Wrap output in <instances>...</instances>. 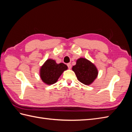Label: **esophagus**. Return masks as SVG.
I'll return each instance as SVG.
<instances>
[{
	"label": "esophagus",
	"mask_w": 132,
	"mask_h": 132,
	"mask_svg": "<svg viewBox=\"0 0 132 132\" xmlns=\"http://www.w3.org/2000/svg\"><path fill=\"white\" fill-rule=\"evenodd\" d=\"M67 65H68V68L69 69H71V63H68V64H67Z\"/></svg>",
	"instance_id": "1"
}]
</instances>
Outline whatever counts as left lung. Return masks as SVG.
<instances>
[{
  "label": "left lung",
  "mask_w": 132,
  "mask_h": 132,
  "mask_svg": "<svg viewBox=\"0 0 132 132\" xmlns=\"http://www.w3.org/2000/svg\"><path fill=\"white\" fill-rule=\"evenodd\" d=\"M72 70L78 80L85 85H90L96 79L98 75L97 69L90 61L85 58H79Z\"/></svg>",
  "instance_id": "obj_1"
}]
</instances>
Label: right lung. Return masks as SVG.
<instances>
[{"label": "right lung", "mask_w": 132, "mask_h": 132, "mask_svg": "<svg viewBox=\"0 0 132 132\" xmlns=\"http://www.w3.org/2000/svg\"><path fill=\"white\" fill-rule=\"evenodd\" d=\"M68 69V66L63 63H57L55 60L48 59L41 66L40 77L46 85H53L57 82L63 71Z\"/></svg>", "instance_id": "add662e5"}]
</instances>
